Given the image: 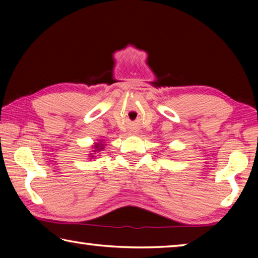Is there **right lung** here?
<instances>
[{"label":"right lung","mask_w":258,"mask_h":258,"mask_svg":"<svg viewBox=\"0 0 258 258\" xmlns=\"http://www.w3.org/2000/svg\"><path fill=\"white\" fill-rule=\"evenodd\" d=\"M107 143H104V140H97V142L93 143V146H91V151L89 152V158L90 159H95V157L98 156L106 147Z\"/></svg>","instance_id":"1"}]
</instances>
